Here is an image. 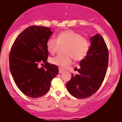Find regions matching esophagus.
Returning a JSON list of instances; mask_svg holds the SVG:
<instances>
[{
  "instance_id": "34e87169",
  "label": "esophagus",
  "mask_w": 122,
  "mask_h": 122,
  "mask_svg": "<svg viewBox=\"0 0 122 122\" xmlns=\"http://www.w3.org/2000/svg\"><path fill=\"white\" fill-rule=\"evenodd\" d=\"M63 72H64V70H62V69H61V68H59V73H60V74H61V73H63Z\"/></svg>"
}]
</instances>
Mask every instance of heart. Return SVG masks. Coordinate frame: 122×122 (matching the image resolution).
<instances>
[{"label":"heart","instance_id":"b5f03b06","mask_svg":"<svg viewBox=\"0 0 122 122\" xmlns=\"http://www.w3.org/2000/svg\"><path fill=\"white\" fill-rule=\"evenodd\" d=\"M60 46H66L64 51L66 56L52 57L50 62L61 68H65L71 64L73 58L76 61L84 59L89 51L90 43L86 38L82 36L77 32L66 30L60 32L57 36V40L51 38L46 42V48L51 54L56 53Z\"/></svg>","mask_w":122,"mask_h":122}]
</instances>
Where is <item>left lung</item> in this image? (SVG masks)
<instances>
[{"label": "left lung", "instance_id": "1", "mask_svg": "<svg viewBox=\"0 0 122 122\" xmlns=\"http://www.w3.org/2000/svg\"><path fill=\"white\" fill-rule=\"evenodd\" d=\"M91 46L85 59L80 62L78 74L66 83L69 93L77 98L89 97L102 84L108 66L109 53L103 38L97 34L90 38Z\"/></svg>", "mask_w": 122, "mask_h": 122}]
</instances>
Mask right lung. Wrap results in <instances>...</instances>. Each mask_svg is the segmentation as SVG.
Instances as JSON below:
<instances>
[{"label": "right lung", "mask_w": 122, "mask_h": 122, "mask_svg": "<svg viewBox=\"0 0 122 122\" xmlns=\"http://www.w3.org/2000/svg\"><path fill=\"white\" fill-rule=\"evenodd\" d=\"M52 34L49 27L30 26L18 35L11 48V73L18 89L29 97L46 94L52 79L59 73L57 66L47 62L49 53L46 42ZM38 63L45 65L40 69Z\"/></svg>", "instance_id": "1"}]
</instances>
